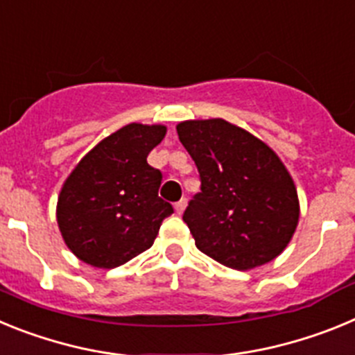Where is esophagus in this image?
<instances>
[{"label": "esophagus", "mask_w": 355, "mask_h": 355, "mask_svg": "<svg viewBox=\"0 0 355 355\" xmlns=\"http://www.w3.org/2000/svg\"><path fill=\"white\" fill-rule=\"evenodd\" d=\"M187 202H188L187 199H181V200H178V202H175L174 209H175V213H178V215H181V213L184 211V208H187Z\"/></svg>", "instance_id": "34e87169"}]
</instances>
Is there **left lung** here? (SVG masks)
Returning <instances> with one entry per match:
<instances>
[{
  "mask_svg": "<svg viewBox=\"0 0 355 355\" xmlns=\"http://www.w3.org/2000/svg\"><path fill=\"white\" fill-rule=\"evenodd\" d=\"M175 130L200 175V192L183 215L197 249L234 270L277 258L300 215L284 163L265 142L224 119L184 121Z\"/></svg>",
  "mask_w": 355,
  "mask_h": 355,
  "instance_id": "left-lung-1",
  "label": "left lung"
}]
</instances>
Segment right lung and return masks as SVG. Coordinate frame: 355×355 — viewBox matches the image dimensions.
Wrapping results in <instances>:
<instances>
[{
    "label": "right lung",
    "instance_id": "add662e5",
    "mask_svg": "<svg viewBox=\"0 0 355 355\" xmlns=\"http://www.w3.org/2000/svg\"><path fill=\"white\" fill-rule=\"evenodd\" d=\"M167 133L162 124H128L81 158L58 196L56 222L65 245L97 268H115L155 243L174 213L158 197L162 172L147 156Z\"/></svg>",
    "mask_w": 355,
    "mask_h": 355
}]
</instances>
